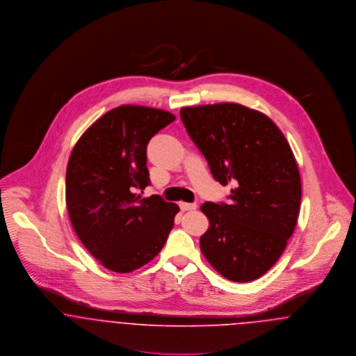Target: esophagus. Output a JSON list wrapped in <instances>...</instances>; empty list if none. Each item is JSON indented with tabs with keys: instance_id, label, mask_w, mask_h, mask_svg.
<instances>
[{
	"instance_id": "esophagus-1",
	"label": "esophagus",
	"mask_w": 356,
	"mask_h": 356,
	"mask_svg": "<svg viewBox=\"0 0 356 356\" xmlns=\"http://www.w3.org/2000/svg\"><path fill=\"white\" fill-rule=\"evenodd\" d=\"M180 208H181V211H192V209H196V208H197V204L180 203Z\"/></svg>"
}]
</instances>
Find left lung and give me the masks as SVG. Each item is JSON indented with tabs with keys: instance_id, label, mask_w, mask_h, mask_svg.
Here are the masks:
<instances>
[{
	"instance_id": "obj_1",
	"label": "left lung",
	"mask_w": 356,
	"mask_h": 356,
	"mask_svg": "<svg viewBox=\"0 0 356 356\" xmlns=\"http://www.w3.org/2000/svg\"><path fill=\"white\" fill-rule=\"evenodd\" d=\"M180 118L213 179L236 186L229 204L200 208L209 220L204 257L228 280H254L282 256L298 221L302 183L291 147L270 118L240 104L181 108Z\"/></svg>"
}]
</instances>
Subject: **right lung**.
Listing matches in <instances>:
<instances>
[{
  "instance_id": "add662e5",
  "label": "right lung",
  "mask_w": 356,
  "mask_h": 356,
  "mask_svg": "<svg viewBox=\"0 0 356 356\" xmlns=\"http://www.w3.org/2000/svg\"><path fill=\"white\" fill-rule=\"evenodd\" d=\"M173 120L161 109L118 106L88 128L70 153L65 180L70 222L85 248L111 271L145 266L173 228L177 204L137 193L151 184L147 145Z\"/></svg>"
}]
</instances>
